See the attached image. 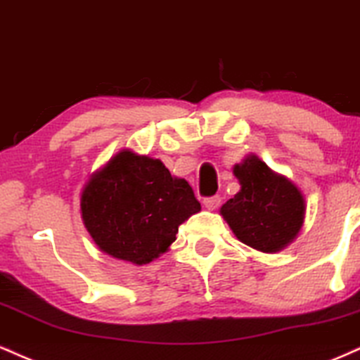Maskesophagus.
<instances>
[{"label": "esophagus", "instance_id": "34e87169", "mask_svg": "<svg viewBox=\"0 0 360 360\" xmlns=\"http://www.w3.org/2000/svg\"><path fill=\"white\" fill-rule=\"evenodd\" d=\"M219 204H221V197H219V195L209 197V198H205V200H204V207L207 210H215L219 207Z\"/></svg>", "mask_w": 360, "mask_h": 360}]
</instances>
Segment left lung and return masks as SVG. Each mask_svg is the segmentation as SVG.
Here are the masks:
<instances>
[{"label": "left lung", "mask_w": 360, "mask_h": 360, "mask_svg": "<svg viewBox=\"0 0 360 360\" xmlns=\"http://www.w3.org/2000/svg\"><path fill=\"white\" fill-rule=\"evenodd\" d=\"M232 172L240 188L219 212L236 238L266 255L290 246L305 222L307 202L302 190L255 153L244 156Z\"/></svg>", "instance_id": "left-lung-1"}]
</instances>
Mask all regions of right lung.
<instances>
[{"instance_id":"add662e5","label":"right lung","mask_w":360,"mask_h":360,"mask_svg":"<svg viewBox=\"0 0 360 360\" xmlns=\"http://www.w3.org/2000/svg\"><path fill=\"white\" fill-rule=\"evenodd\" d=\"M197 212L200 204L187 180L129 148L91 173L80 192V217L96 246L136 266L167 252L179 227Z\"/></svg>"}]
</instances>
